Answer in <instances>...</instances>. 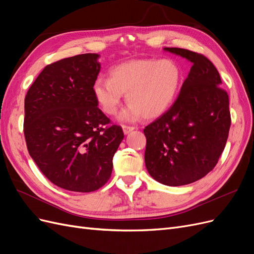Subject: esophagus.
Returning a JSON list of instances; mask_svg holds the SVG:
<instances>
[{
	"instance_id": "34e87169",
	"label": "esophagus",
	"mask_w": 254,
	"mask_h": 254,
	"mask_svg": "<svg viewBox=\"0 0 254 254\" xmlns=\"http://www.w3.org/2000/svg\"><path fill=\"white\" fill-rule=\"evenodd\" d=\"M132 130H134V127L132 126H127V125H123V131H124L125 134H128L132 131Z\"/></svg>"
}]
</instances>
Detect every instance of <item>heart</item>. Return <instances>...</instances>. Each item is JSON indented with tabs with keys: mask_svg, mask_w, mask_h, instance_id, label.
<instances>
[{
	"mask_svg": "<svg viewBox=\"0 0 254 254\" xmlns=\"http://www.w3.org/2000/svg\"><path fill=\"white\" fill-rule=\"evenodd\" d=\"M179 64L171 59H135L113 66L109 78L93 84L94 96L106 114L118 112L123 93L129 104L121 119L134 121L157 118L173 104L181 83Z\"/></svg>",
	"mask_w": 254,
	"mask_h": 254,
	"instance_id": "obj_1",
	"label": "heart"
}]
</instances>
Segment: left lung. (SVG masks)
I'll list each match as a JSON object with an SVG mask.
<instances>
[{"instance_id": "8db88e82", "label": "left lung", "mask_w": 254, "mask_h": 254, "mask_svg": "<svg viewBox=\"0 0 254 254\" xmlns=\"http://www.w3.org/2000/svg\"><path fill=\"white\" fill-rule=\"evenodd\" d=\"M164 50L193 64L171 108L144 128L145 165L158 182L179 187L201 179L217 164L231 115L228 93L209 59L184 49Z\"/></svg>"}]
</instances>
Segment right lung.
I'll return each mask as SVG.
<instances>
[{"label": "right lung", "instance_id": "right-lung-1", "mask_svg": "<svg viewBox=\"0 0 254 254\" xmlns=\"http://www.w3.org/2000/svg\"><path fill=\"white\" fill-rule=\"evenodd\" d=\"M97 54H80L45 66L28 89L24 135L29 156L55 186L90 193L110 179L124 139L98 108L93 84Z\"/></svg>", "mask_w": 254, "mask_h": 254}]
</instances>
